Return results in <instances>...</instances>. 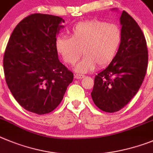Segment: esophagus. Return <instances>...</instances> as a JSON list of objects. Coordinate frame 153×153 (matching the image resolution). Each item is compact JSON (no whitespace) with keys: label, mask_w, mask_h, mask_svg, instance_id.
<instances>
[{"label":"esophagus","mask_w":153,"mask_h":153,"mask_svg":"<svg viewBox=\"0 0 153 153\" xmlns=\"http://www.w3.org/2000/svg\"><path fill=\"white\" fill-rule=\"evenodd\" d=\"M74 78H75V79H82V78H85V76H84V75H74Z\"/></svg>","instance_id":"1"}]
</instances>
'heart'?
Wrapping results in <instances>:
<instances>
[{"mask_svg": "<svg viewBox=\"0 0 153 153\" xmlns=\"http://www.w3.org/2000/svg\"><path fill=\"white\" fill-rule=\"evenodd\" d=\"M122 42V32L117 25L99 20L80 22L72 28L71 38L60 36L56 48L65 62L74 65L82 54L85 57L76 66L78 73H86L107 66L117 56Z\"/></svg>", "mask_w": 153, "mask_h": 153, "instance_id": "obj_1", "label": "heart"}]
</instances>
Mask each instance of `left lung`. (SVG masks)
I'll return each instance as SVG.
<instances>
[{"label": "left lung", "mask_w": 153, "mask_h": 153, "mask_svg": "<svg viewBox=\"0 0 153 153\" xmlns=\"http://www.w3.org/2000/svg\"><path fill=\"white\" fill-rule=\"evenodd\" d=\"M120 23L122 42L119 50L109 65L95 76L91 94L94 104L108 113L122 109L137 94L148 65L146 41L140 26L124 10Z\"/></svg>", "instance_id": "1"}]
</instances>
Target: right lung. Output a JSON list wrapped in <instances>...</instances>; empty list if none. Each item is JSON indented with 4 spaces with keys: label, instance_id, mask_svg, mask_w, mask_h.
<instances>
[{
    "label": "right lung",
    "instance_id": "1",
    "mask_svg": "<svg viewBox=\"0 0 153 153\" xmlns=\"http://www.w3.org/2000/svg\"><path fill=\"white\" fill-rule=\"evenodd\" d=\"M64 22L59 16L33 13L16 25L8 41L3 62L7 85L30 112L53 111L73 81V73L60 62L56 48Z\"/></svg>",
    "mask_w": 153,
    "mask_h": 153
}]
</instances>
